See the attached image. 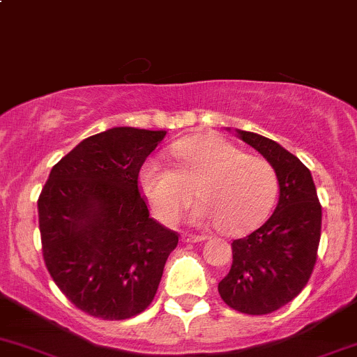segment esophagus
Here are the masks:
<instances>
[{
  "mask_svg": "<svg viewBox=\"0 0 357 357\" xmlns=\"http://www.w3.org/2000/svg\"><path fill=\"white\" fill-rule=\"evenodd\" d=\"M204 240H205V236L193 235V233H185V235H183V242H186V243H197V242H204Z\"/></svg>",
  "mask_w": 357,
  "mask_h": 357,
  "instance_id": "obj_1",
  "label": "esophagus"
}]
</instances>
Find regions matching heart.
<instances>
[{
    "mask_svg": "<svg viewBox=\"0 0 357 357\" xmlns=\"http://www.w3.org/2000/svg\"><path fill=\"white\" fill-rule=\"evenodd\" d=\"M178 169L150 160L142 169V190L164 222H176L193 197L202 200L197 221H214L226 235L257 228L278 195L276 171L266 158L247 155L214 135L179 139L172 146Z\"/></svg>",
    "mask_w": 357,
    "mask_h": 357,
    "instance_id": "heart-1",
    "label": "heart"
}]
</instances>
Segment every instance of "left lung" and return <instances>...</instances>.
I'll return each mask as SVG.
<instances>
[{"label": "left lung", "mask_w": 357, "mask_h": 357, "mask_svg": "<svg viewBox=\"0 0 357 357\" xmlns=\"http://www.w3.org/2000/svg\"><path fill=\"white\" fill-rule=\"evenodd\" d=\"M275 167L280 199L271 218L233 240V262L219 282L222 301L243 314L278 311L307 285L321 238V204L311 171L273 139L236 131Z\"/></svg>", "instance_id": "1"}]
</instances>
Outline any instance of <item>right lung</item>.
Returning <instances> with one entry per match:
<instances>
[{"label": "right lung", "mask_w": 357, "mask_h": 357, "mask_svg": "<svg viewBox=\"0 0 357 357\" xmlns=\"http://www.w3.org/2000/svg\"><path fill=\"white\" fill-rule=\"evenodd\" d=\"M165 131L112 128L53 165L38 199L45 264L62 294L93 318L139 314L155 297L179 235L150 218L139 169Z\"/></svg>", "instance_id": "obj_1"}]
</instances>
